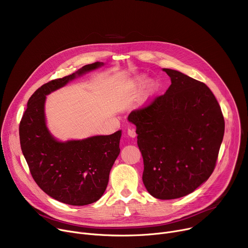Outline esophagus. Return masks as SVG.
Returning a JSON list of instances; mask_svg holds the SVG:
<instances>
[{"instance_id": "34e87169", "label": "esophagus", "mask_w": 248, "mask_h": 248, "mask_svg": "<svg viewBox=\"0 0 248 248\" xmlns=\"http://www.w3.org/2000/svg\"><path fill=\"white\" fill-rule=\"evenodd\" d=\"M127 135L130 136V137H135L136 136V132H135V129L133 127H128L127 128Z\"/></svg>"}]
</instances>
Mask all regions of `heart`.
<instances>
[{"mask_svg":"<svg viewBox=\"0 0 248 248\" xmlns=\"http://www.w3.org/2000/svg\"><path fill=\"white\" fill-rule=\"evenodd\" d=\"M145 81V78L144 77H138L137 78H135L134 82H133V85L137 88L142 86V84L144 83ZM158 90V83L154 80H151L149 81L146 86H145V90H144V95L146 98H149V97H152L153 95H155V93L157 92Z\"/></svg>","mask_w":248,"mask_h":248,"instance_id":"obj_1","label":"heart"}]
</instances>
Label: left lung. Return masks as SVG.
I'll use <instances>...</instances> for the list:
<instances>
[{"label":"left lung","instance_id":"obj_1","mask_svg":"<svg viewBox=\"0 0 248 248\" xmlns=\"http://www.w3.org/2000/svg\"><path fill=\"white\" fill-rule=\"evenodd\" d=\"M171 84L132 111L143 158V184L158 199L194 191L213 172L225 132L220 105L210 88L178 70L164 68Z\"/></svg>","mask_w":248,"mask_h":248}]
</instances>
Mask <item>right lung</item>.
<instances>
[{"label": "right lung", "instance_id": "right-lung-1", "mask_svg": "<svg viewBox=\"0 0 248 248\" xmlns=\"http://www.w3.org/2000/svg\"><path fill=\"white\" fill-rule=\"evenodd\" d=\"M102 64H86L73 75L43 84L29 98L19 124L20 147L33 180L49 196L69 205H87L101 198L120 154L122 131L59 142L46 126V95Z\"/></svg>", "mask_w": 248, "mask_h": 248}]
</instances>
